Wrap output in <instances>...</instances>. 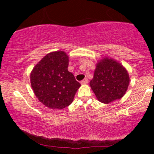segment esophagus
Masks as SVG:
<instances>
[{
    "label": "esophagus",
    "mask_w": 154,
    "mask_h": 154,
    "mask_svg": "<svg viewBox=\"0 0 154 154\" xmlns=\"http://www.w3.org/2000/svg\"><path fill=\"white\" fill-rule=\"evenodd\" d=\"M88 79L87 78H85L84 80H82L81 81V84H86V83H88Z\"/></svg>",
    "instance_id": "1"
}]
</instances>
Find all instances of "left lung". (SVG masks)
<instances>
[{
  "mask_svg": "<svg viewBox=\"0 0 154 154\" xmlns=\"http://www.w3.org/2000/svg\"><path fill=\"white\" fill-rule=\"evenodd\" d=\"M130 78L127 70L112 59L104 58L96 66L90 86L97 100L109 103L125 95Z\"/></svg>",
  "mask_w": 154,
  "mask_h": 154,
  "instance_id": "left-lung-1",
  "label": "left lung"
}]
</instances>
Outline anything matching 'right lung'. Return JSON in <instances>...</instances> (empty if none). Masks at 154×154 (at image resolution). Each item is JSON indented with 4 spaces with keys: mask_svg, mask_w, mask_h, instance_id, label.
Returning <instances> with one entry per match:
<instances>
[{
    "mask_svg": "<svg viewBox=\"0 0 154 154\" xmlns=\"http://www.w3.org/2000/svg\"><path fill=\"white\" fill-rule=\"evenodd\" d=\"M68 57L64 51L47 54L33 68L30 83L40 102L51 109L69 106L80 86L72 73L68 71Z\"/></svg>",
    "mask_w": 154,
    "mask_h": 154,
    "instance_id": "1",
    "label": "right lung"
}]
</instances>
